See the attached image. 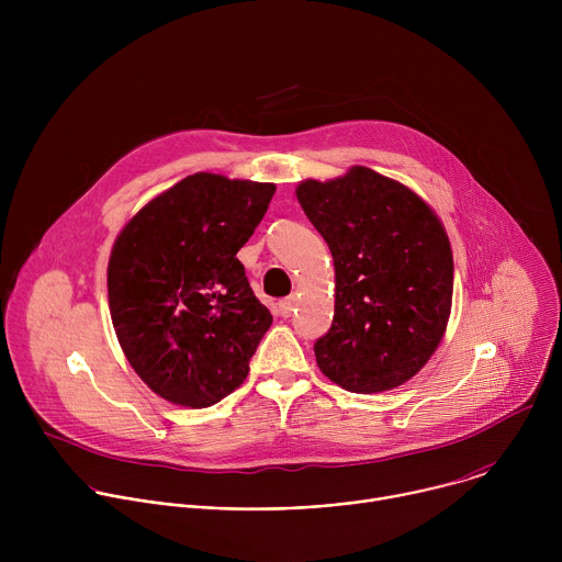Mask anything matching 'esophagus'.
Masks as SVG:
<instances>
[{"label":"esophagus","instance_id":"34e87169","mask_svg":"<svg viewBox=\"0 0 562 562\" xmlns=\"http://www.w3.org/2000/svg\"><path fill=\"white\" fill-rule=\"evenodd\" d=\"M295 297H284V300H280L278 302V311H280V315L282 317H289L293 311H295Z\"/></svg>","mask_w":562,"mask_h":562}]
</instances>
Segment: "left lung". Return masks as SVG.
<instances>
[{
  "instance_id": "left-lung-1",
  "label": "left lung",
  "mask_w": 562,
  "mask_h": 562,
  "mask_svg": "<svg viewBox=\"0 0 562 562\" xmlns=\"http://www.w3.org/2000/svg\"><path fill=\"white\" fill-rule=\"evenodd\" d=\"M336 265L331 329L313 345L331 382L375 393L414 378L447 329L453 256L436 213L367 167L295 191Z\"/></svg>"
}]
</instances>
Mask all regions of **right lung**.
I'll use <instances>...</instances> for the list:
<instances>
[{
    "label": "right lung",
    "instance_id": "1",
    "mask_svg": "<svg viewBox=\"0 0 562 562\" xmlns=\"http://www.w3.org/2000/svg\"><path fill=\"white\" fill-rule=\"evenodd\" d=\"M273 184L195 173L150 200L117 235L109 308L135 373L169 403L211 407L245 382L273 323L235 256Z\"/></svg>",
    "mask_w": 562,
    "mask_h": 562
}]
</instances>
